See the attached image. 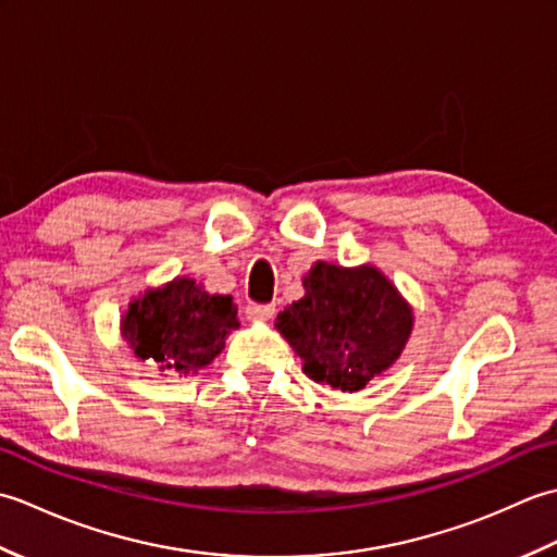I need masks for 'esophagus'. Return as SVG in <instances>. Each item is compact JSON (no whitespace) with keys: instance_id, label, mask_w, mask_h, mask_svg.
<instances>
[{"instance_id":"esophagus-1","label":"esophagus","mask_w":557,"mask_h":557,"mask_svg":"<svg viewBox=\"0 0 557 557\" xmlns=\"http://www.w3.org/2000/svg\"><path fill=\"white\" fill-rule=\"evenodd\" d=\"M272 313H275V304H251L246 309L248 321H268Z\"/></svg>"}]
</instances>
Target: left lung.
<instances>
[{"mask_svg": "<svg viewBox=\"0 0 557 557\" xmlns=\"http://www.w3.org/2000/svg\"><path fill=\"white\" fill-rule=\"evenodd\" d=\"M304 299L275 327L301 357L311 381L357 393L393 366L413 327L411 306L373 265L318 263L304 277Z\"/></svg>", "mask_w": 557, "mask_h": 557, "instance_id": "1", "label": "left lung"}]
</instances>
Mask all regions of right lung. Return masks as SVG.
Masks as SVG:
<instances>
[{"mask_svg":"<svg viewBox=\"0 0 557 557\" xmlns=\"http://www.w3.org/2000/svg\"><path fill=\"white\" fill-rule=\"evenodd\" d=\"M234 327L239 321L232 297L208 294L188 277L140 294L122 318V335L136 357L172 375L206 369Z\"/></svg>","mask_w":557,"mask_h":557,"instance_id":"right-lung-1","label":"right lung"}]
</instances>
